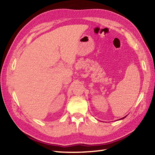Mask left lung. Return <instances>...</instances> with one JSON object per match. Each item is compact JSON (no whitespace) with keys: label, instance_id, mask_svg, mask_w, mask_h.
<instances>
[{"label":"left lung","instance_id":"8db88e82","mask_svg":"<svg viewBox=\"0 0 155 155\" xmlns=\"http://www.w3.org/2000/svg\"><path fill=\"white\" fill-rule=\"evenodd\" d=\"M125 117H123V118H125Z\"/></svg>","mask_w":155,"mask_h":155}]
</instances>
